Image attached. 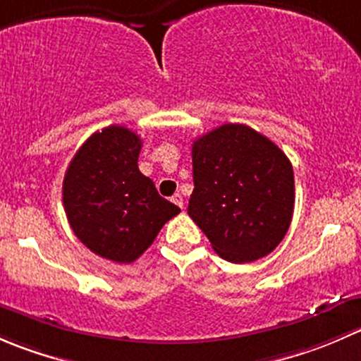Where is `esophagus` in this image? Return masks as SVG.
Wrapping results in <instances>:
<instances>
[{"mask_svg":"<svg viewBox=\"0 0 361 361\" xmlns=\"http://www.w3.org/2000/svg\"><path fill=\"white\" fill-rule=\"evenodd\" d=\"M174 204H176L178 207H183V197H181V194H174L173 199H171Z\"/></svg>","mask_w":361,"mask_h":361,"instance_id":"obj_1","label":"esophagus"}]
</instances>
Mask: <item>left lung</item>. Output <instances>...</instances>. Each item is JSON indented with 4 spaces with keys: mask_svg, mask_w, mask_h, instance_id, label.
<instances>
[{
    "mask_svg": "<svg viewBox=\"0 0 361 361\" xmlns=\"http://www.w3.org/2000/svg\"><path fill=\"white\" fill-rule=\"evenodd\" d=\"M188 214L221 258L245 264L271 253L293 216L288 157L245 123H224L192 145Z\"/></svg>",
    "mask_w": 361,
    "mask_h": 361,
    "instance_id": "1",
    "label": "left lung"
}]
</instances>
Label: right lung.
<instances>
[{
	"instance_id": "obj_1",
	"label": "right lung",
	"mask_w": 361,
	"mask_h": 361,
	"mask_svg": "<svg viewBox=\"0 0 361 361\" xmlns=\"http://www.w3.org/2000/svg\"><path fill=\"white\" fill-rule=\"evenodd\" d=\"M141 145L127 127H104L80 147L63 181L64 211L76 238L118 264L140 258L164 224L180 213L141 174Z\"/></svg>"
}]
</instances>
